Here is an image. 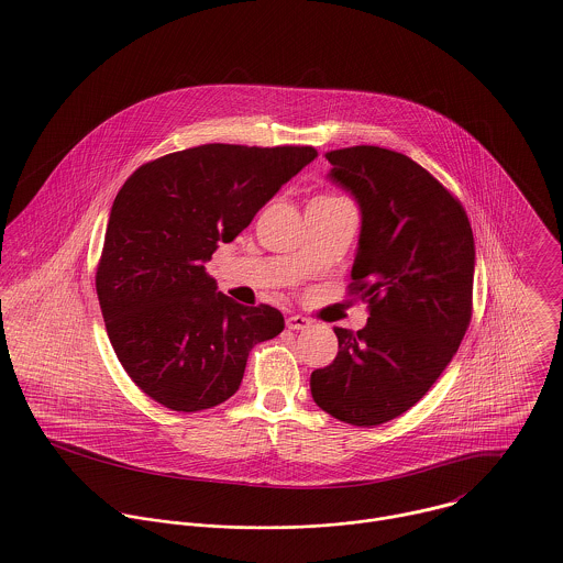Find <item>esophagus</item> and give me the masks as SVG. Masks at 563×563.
<instances>
[{
	"mask_svg": "<svg viewBox=\"0 0 563 563\" xmlns=\"http://www.w3.org/2000/svg\"><path fill=\"white\" fill-rule=\"evenodd\" d=\"M308 324H310V319H306V317H301V314H294V317H289V319H287V327H289V329H294V331L306 329Z\"/></svg>",
	"mask_w": 563,
	"mask_h": 563,
	"instance_id": "esophagus-1",
	"label": "esophagus"
}]
</instances>
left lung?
<instances>
[{"label":"left lung","mask_w":563,"mask_h":563,"mask_svg":"<svg viewBox=\"0 0 563 563\" xmlns=\"http://www.w3.org/2000/svg\"><path fill=\"white\" fill-rule=\"evenodd\" d=\"M329 177L356 198L363 223L350 295L367 324L333 327L340 350L310 375L312 399L352 427H377L413 407L443 374L473 317L475 241L460 200L399 152H327Z\"/></svg>","instance_id":"obj_1"}]
</instances>
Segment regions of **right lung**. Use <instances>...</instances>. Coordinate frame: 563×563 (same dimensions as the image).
<instances>
[{"label":"right lung","instance_id":"obj_1","mask_svg":"<svg viewBox=\"0 0 563 563\" xmlns=\"http://www.w3.org/2000/svg\"><path fill=\"white\" fill-rule=\"evenodd\" d=\"M317 156L209 143L145 162L118 191L95 283L115 356L150 399L173 411L228 401L251 349L285 329L268 303L217 291L205 264Z\"/></svg>","mask_w":563,"mask_h":563}]
</instances>
